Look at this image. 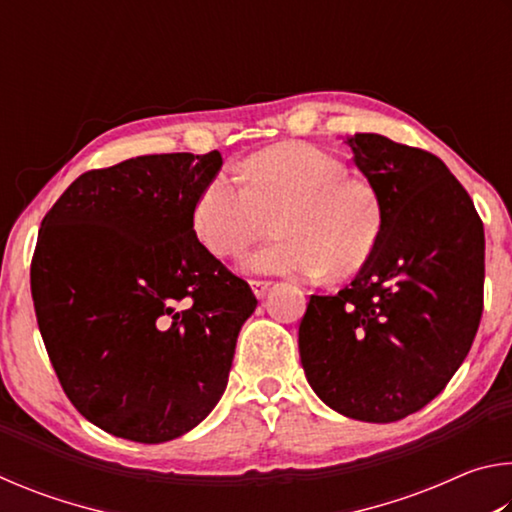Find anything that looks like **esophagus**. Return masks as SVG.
I'll return each instance as SVG.
<instances>
[{"instance_id": "1", "label": "esophagus", "mask_w": 512, "mask_h": 512, "mask_svg": "<svg viewBox=\"0 0 512 512\" xmlns=\"http://www.w3.org/2000/svg\"><path fill=\"white\" fill-rule=\"evenodd\" d=\"M271 284H273V282H268V280H253V282H250V287H253L257 298H264L266 291L271 289Z\"/></svg>"}]
</instances>
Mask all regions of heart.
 Returning a JSON list of instances; mask_svg holds the SVG:
<instances>
[{
	"label": "heart",
	"instance_id": "obj_1",
	"mask_svg": "<svg viewBox=\"0 0 512 512\" xmlns=\"http://www.w3.org/2000/svg\"><path fill=\"white\" fill-rule=\"evenodd\" d=\"M275 214L280 239L248 255V271L352 275L368 264L384 225L375 189L350 178L336 155L305 142L250 155L244 176L216 171L196 198L192 223L212 255L237 257Z\"/></svg>",
	"mask_w": 512,
	"mask_h": 512
}]
</instances>
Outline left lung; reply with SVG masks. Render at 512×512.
I'll list each match as a JSON object with an SVG mask.
<instances>
[{
	"label": "left lung",
	"mask_w": 512,
	"mask_h": 512,
	"mask_svg": "<svg viewBox=\"0 0 512 512\" xmlns=\"http://www.w3.org/2000/svg\"><path fill=\"white\" fill-rule=\"evenodd\" d=\"M384 214L368 264L336 296H311L300 361L329 409L395 422L436 397L483 314L485 239L445 162L377 133L345 140Z\"/></svg>",
	"instance_id": "1"
}]
</instances>
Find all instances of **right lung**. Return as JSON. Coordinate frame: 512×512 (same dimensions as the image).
<instances>
[{"mask_svg":"<svg viewBox=\"0 0 512 512\" xmlns=\"http://www.w3.org/2000/svg\"><path fill=\"white\" fill-rule=\"evenodd\" d=\"M223 158L140 155L85 171L42 219L31 296L69 402L117 438L167 443L221 400L248 282L201 241L194 203Z\"/></svg>","mask_w":512,"mask_h":512,"instance_id":"1","label":"right lung"}]
</instances>
